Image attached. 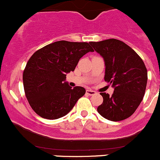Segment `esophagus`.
<instances>
[{
  "instance_id": "esophagus-1",
  "label": "esophagus",
  "mask_w": 160,
  "mask_h": 160,
  "mask_svg": "<svg viewBox=\"0 0 160 160\" xmlns=\"http://www.w3.org/2000/svg\"><path fill=\"white\" fill-rule=\"evenodd\" d=\"M86 94L88 95H94L96 94V92L95 91H92V90H90V89H87L86 90Z\"/></svg>"
}]
</instances>
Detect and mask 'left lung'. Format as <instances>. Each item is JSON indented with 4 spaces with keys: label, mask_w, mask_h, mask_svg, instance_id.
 <instances>
[{
    "label": "left lung",
    "mask_w": 160,
    "mask_h": 160,
    "mask_svg": "<svg viewBox=\"0 0 160 160\" xmlns=\"http://www.w3.org/2000/svg\"><path fill=\"white\" fill-rule=\"evenodd\" d=\"M103 57L105 81L112 84V95L101 92L103 102L97 111L106 119L118 122L129 118L137 109L146 92L147 69L132 48L115 38L89 42Z\"/></svg>",
    "instance_id": "1"
}]
</instances>
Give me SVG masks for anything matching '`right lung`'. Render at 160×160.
I'll return each instance as SVG.
<instances>
[{"mask_svg": "<svg viewBox=\"0 0 160 160\" xmlns=\"http://www.w3.org/2000/svg\"><path fill=\"white\" fill-rule=\"evenodd\" d=\"M93 48L87 42L58 41L36 51L23 72L24 93L36 114L57 119L68 114L85 93L83 87L73 88L65 82L79 59Z\"/></svg>", "mask_w": 160, "mask_h": 160, "instance_id": "add662e5", "label": "right lung"}]
</instances>
